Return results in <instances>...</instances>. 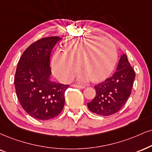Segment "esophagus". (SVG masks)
<instances>
[{"label":"esophagus","mask_w":152,"mask_h":152,"mask_svg":"<svg viewBox=\"0 0 152 152\" xmlns=\"http://www.w3.org/2000/svg\"><path fill=\"white\" fill-rule=\"evenodd\" d=\"M72 87H75V88H80V89H85V86H82V85H75V84H73V85H72Z\"/></svg>","instance_id":"1"}]
</instances>
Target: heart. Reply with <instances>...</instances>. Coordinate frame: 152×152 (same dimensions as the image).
<instances>
[{
    "label": "heart",
    "instance_id": "b5f03b06",
    "mask_svg": "<svg viewBox=\"0 0 152 152\" xmlns=\"http://www.w3.org/2000/svg\"><path fill=\"white\" fill-rule=\"evenodd\" d=\"M65 50H56L52 58L54 74L64 81L70 80L79 65L82 67L77 75L79 81H101L111 73L117 61L115 44L108 39L70 38L65 42Z\"/></svg>",
    "mask_w": 152,
    "mask_h": 152
}]
</instances>
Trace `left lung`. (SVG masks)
I'll return each mask as SVG.
<instances>
[{
  "label": "left lung",
  "mask_w": 152,
  "mask_h": 152,
  "mask_svg": "<svg viewBox=\"0 0 152 152\" xmlns=\"http://www.w3.org/2000/svg\"><path fill=\"white\" fill-rule=\"evenodd\" d=\"M134 78L133 68L127 56L123 54L113 76L95 85L96 96L87 103L88 108L93 113L104 116L117 113L130 96Z\"/></svg>",
  "instance_id": "1"
}]
</instances>
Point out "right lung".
<instances>
[{"label": "right lung", "mask_w": 152, "mask_h": 152, "mask_svg": "<svg viewBox=\"0 0 152 152\" xmlns=\"http://www.w3.org/2000/svg\"><path fill=\"white\" fill-rule=\"evenodd\" d=\"M58 37L37 41L24 51L15 77L16 94L22 107L31 117L42 121L61 113L68 85L50 80V56Z\"/></svg>", "instance_id": "obj_1"}]
</instances>
